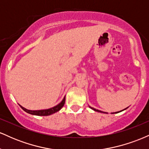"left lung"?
Instances as JSON below:
<instances>
[{
    "label": "left lung",
    "instance_id": "left-lung-1",
    "mask_svg": "<svg viewBox=\"0 0 149 149\" xmlns=\"http://www.w3.org/2000/svg\"><path fill=\"white\" fill-rule=\"evenodd\" d=\"M89 107H90V109H92V110H94V111H97V112H100V113H107V112H103V111H100V110H98V109H94V108H92V107H90V106H89ZM127 108H128V107L125 108V109H123V110H122V111H117V112H115V113H119V112H121V111H123L125 110V109H127Z\"/></svg>",
    "mask_w": 149,
    "mask_h": 149
}]
</instances>
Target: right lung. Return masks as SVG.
Segmentation results:
<instances>
[{"instance_id":"add662e5","label":"right lung","mask_w":149,"mask_h":149,"mask_svg":"<svg viewBox=\"0 0 149 149\" xmlns=\"http://www.w3.org/2000/svg\"><path fill=\"white\" fill-rule=\"evenodd\" d=\"M65 104V97H64L62 101L60 102L59 104H58L57 105H56L55 107L49 108V109H42V110H29V109H25L24 107H22L21 105L20 107L23 109L24 111H26L28 113L31 114V115H34V116H49L52 115V114L54 113L59 111V110L64 107Z\"/></svg>"}]
</instances>
